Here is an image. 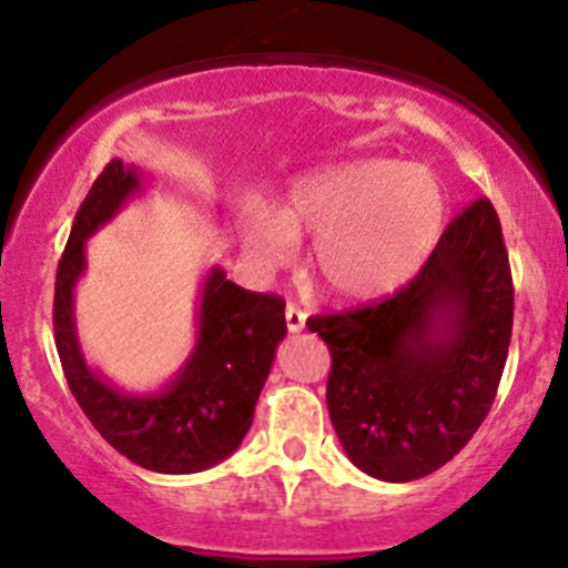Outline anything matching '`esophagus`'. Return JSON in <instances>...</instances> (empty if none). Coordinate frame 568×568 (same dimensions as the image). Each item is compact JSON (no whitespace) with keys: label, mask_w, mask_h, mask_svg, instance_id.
I'll list each match as a JSON object with an SVG mask.
<instances>
[{"label":"esophagus","mask_w":568,"mask_h":568,"mask_svg":"<svg viewBox=\"0 0 568 568\" xmlns=\"http://www.w3.org/2000/svg\"><path fill=\"white\" fill-rule=\"evenodd\" d=\"M285 324H288V332H302L304 324H307V315H304V310L296 307V304H288V307H285Z\"/></svg>","instance_id":"34e87169"}]
</instances>
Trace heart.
Wrapping results in <instances>:
<instances>
[{
  "instance_id": "obj_1",
  "label": "heart",
  "mask_w": 568,
  "mask_h": 568,
  "mask_svg": "<svg viewBox=\"0 0 568 568\" xmlns=\"http://www.w3.org/2000/svg\"><path fill=\"white\" fill-rule=\"evenodd\" d=\"M438 179L397 160L326 165L291 182L277 214L250 209L239 234L255 264L280 268L315 236L313 268L339 300H375L408 283L444 231Z\"/></svg>"
}]
</instances>
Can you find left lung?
Returning <instances> with one entry per match:
<instances>
[{"label": "left lung", "instance_id": "left-lung-1", "mask_svg": "<svg viewBox=\"0 0 568 568\" xmlns=\"http://www.w3.org/2000/svg\"><path fill=\"white\" fill-rule=\"evenodd\" d=\"M515 288L498 214L474 201L394 296L313 315L329 345L326 405L345 455L367 476L414 481L474 438L509 354Z\"/></svg>", "mask_w": 568, "mask_h": 568}]
</instances>
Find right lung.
Instances as JSON below:
<instances>
[{
  "instance_id": "obj_1",
  "label": "right lung",
  "mask_w": 568,
  "mask_h": 568,
  "mask_svg": "<svg viewBox=\"0 0 568 568\" xmlns=\"http://www.w3.org/2000/svg\"><path fill=\"white\" fill-rule=\"evenodd\" d=\"M141 171L119 158L94 179L57 268L53 339L70 392L119 455L158 474H199L234 455L253 425L274 351L288 332L285 302L239 288L214 266L201 288L195 348L169 386L128 394L89 367L73 315V291L87 268V239L141 193Z\"/></svg>"
}]
</instances>
